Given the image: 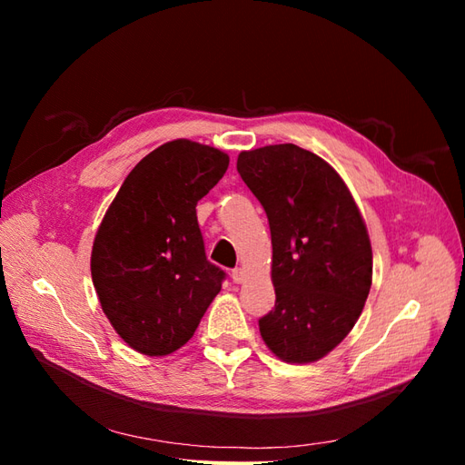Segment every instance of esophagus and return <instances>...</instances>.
<instances>
[{
    "label": "esophagus",
    "instance_id": "esophagus-1",
    "mask_svg": "<svg viewBox=\"0 0 465 465\" xmlns=\"http://www.w3.org/2000/svg\"><path fill=\"white\" fill-rule=\"evenodd\" d=\"M231 277L234 283H242L244 281V270H241V267H234V270L231 272Z\"/></svg>",
    "mask_w": 465,
    "mask_h": 465
}]
</instances>
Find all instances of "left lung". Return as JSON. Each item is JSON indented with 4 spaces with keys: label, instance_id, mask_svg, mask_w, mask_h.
Returning a JSON list of instances; mask_svg holds the SVG:
<instances>
[{
    "label": "left lung",
    "instance_id": "obj_1",
    "mask_svg": "<svg viewBox=\"0 0 465 465\" xmlns=\"http://www.w3.org/2000/svg\"><path fill=\"white\" fill-rule=\"evenodd\" d=\"M236 171L272 231L275 308L260 333L285 362H314L340 345L372 285V248L341 176L292 143L238 154Z\"/></svg>",
    "mask_w": 465,
    "mask_h": 465
}]
</instances>
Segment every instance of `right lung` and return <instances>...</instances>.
Segmentation results:
<instances>
[{
  "mask_svg": "<svg viewBox=\"0 0 465 465\" xmlns=\"http://www.w3.org/2000/svg\"><path fill=\"white\" fill-rule=\"evenodd\" d=\"M229 168L215 147L174 139L139 161L96 231L91 275L132 349L171 355L193 335L224 272L205 256L195 205Z\"/></svg>",
  "mask_w": 465,
  "mask_h": 465,
  "instance_id": "add662e5",
  "label": "right lung"
}]
</instances>
